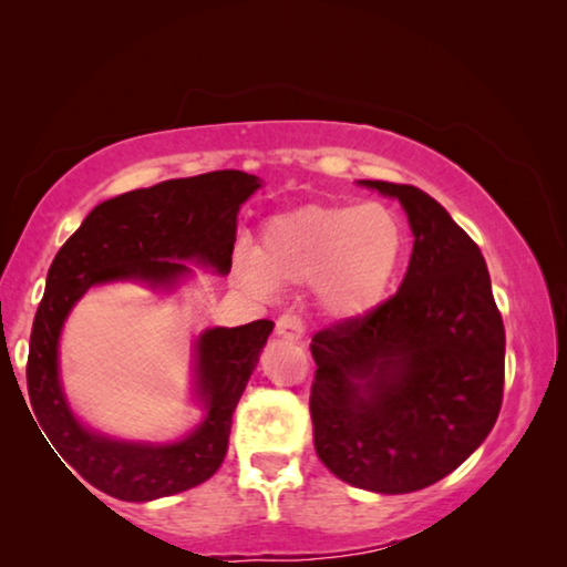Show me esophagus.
Wrapping results in <instances>:
<instances>
[{
  "instance_id": "1",
  "label": "esophagus",
  "mask_w": 567,
  "mask_h": 567,
  "mask_svg": "<svg viewBox=\"0 0 567 567\" xmlns=\"http://www.w3.org/2000/svg\"><path fill=\"white\" fill-rule=\"evenodd\" d=\"M277 334H280L282 340H290V342L302 340L305 324L300 320V315H295V312L280 315V320H277Z\"/></svg>"
}]
</instances>
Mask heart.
<instances>
[{
  "label": "heart",
  "mask_w": 567,
  "mask_h": 567,
  "mask_svg": "<svg viewBox=\"0 0 567 567\" xmlns=\"http://www.w3.org/2000/svg\"><path fill=\"white\" fill-rule=\"evenodd\" d=\"M408 252V229L385 203H307L267 219L260 247H243L235 272L247 290L272 297L280 285H312L332 320L378 310Z\"/></svg>",
  "instance_id": "obj_1"
}]
</instances>
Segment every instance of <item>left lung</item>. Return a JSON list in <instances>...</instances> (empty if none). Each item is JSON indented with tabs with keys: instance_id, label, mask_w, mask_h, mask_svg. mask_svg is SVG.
<instances>
[{
	"instance_id": "obj_1",
	"label": "left lung",
	"mask_w": 567,
	"mask_h": 567,
	"mask_svg": "<svg viewBox=\"0 0 567 567\" xmlns=\"http://www.w3.org/2000/svg\"><path fill=\"white\" fill-rule=\"evenodd\" d=\"M400 199L412 255L400 290L312 338L318 457L344 483L415 493L453 473L503 405L505 328L480 247L412 185L360 179Z\"/></svg>"
}]
</instances>
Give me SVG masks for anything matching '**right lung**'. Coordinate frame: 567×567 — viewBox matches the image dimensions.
<instances>
[{"instance_id": "1", "label": "right lung", "mask_w": 567, "mask_h": 567, "mask_svg": "<svg viewBox=\"0 0 567 567\" xmlns=\"http://www.w3.org/2000/svg\"><path fill=\"white\" fill-rule=\"evenodd\" d=\"M257 187L260 179L255 175L217 169L124 192L84 217L47 272V290L32 324L27 358L30 400L24 405H32L27 408L32 410L30 417H38L32 422H40L61 455L56 460L64 458L74 473L117 501H157L189 491L217 473L227 455L233 412L275 322L255 320L199 334L195 395L207 415L177 443L150 445L92 433L74 417L60 382V334L66 315L94 285L137 280L169 290L192 272L187 262L227 275L239 205Z\"/></svg>"}]
</instances>
